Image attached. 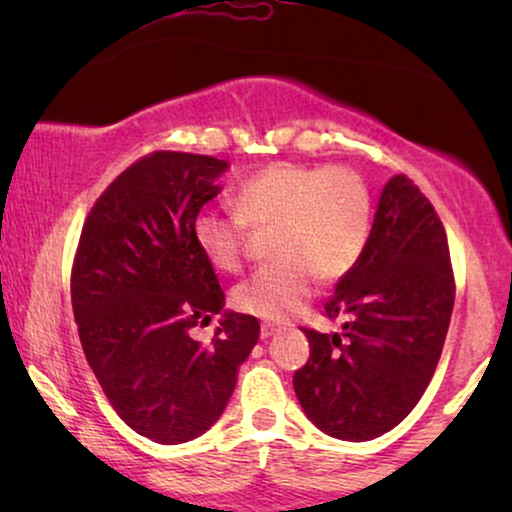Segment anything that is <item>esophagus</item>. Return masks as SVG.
<instances>
[{"instance_id": "1", "label": "esophagus", "mask_w": 512, "mask_h": 512, "mask_svg": "<svg viewBox=\"0 0 512 512\" xmlns=\"http://www.w3.org/2000/svg\"><path fill=\"white\" fill-rule=\"evenodd\" d=\"M277 331H279V326L270 324V321H263V324H261V338H263V340H268L270 335H275Z\"/></svg>"}]
</instances>
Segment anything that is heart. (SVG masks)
<instances>
[{"mask_svg":"<svg viewBox=\"0 0 512 512\" xmlns=\"http://www.w3.org/2000/svg\"><path fill=\"white\" fill-rule=\"evenodd\" d=\"M235 212L202 209L195 242L219 272L242 270L249 228H272L275 263L237 284V310L261 319H286L303 310L319 277L335 282L354 270L370 242L373 198L366 179L349 165H303L279 160L237 186Z\"/></svg>","mask_w":512,"mask_h":512,"instance_id":"b5f03b06","label":"heart"}]
</instances>
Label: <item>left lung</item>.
Wrapping results in <instances>:
<instances>
[{"mask_svg":"<svg viewBox=\"0 0 512 512\" xmlns=\"http://www.w3.org/2000/svg\"><path fill=\"white\" fill-rule=\"evenodd\" d=\"M452 307L443 223L412 179L396 174L380 195L361 261L324 305V317L342 328H303L310 359L293 375V389L305 415L354 443L401 424L436 373Z\"/></svg>","mask_w":512,"mask_h":512,"instance_id":"obj_1","label":"left lung"}]
</instances>
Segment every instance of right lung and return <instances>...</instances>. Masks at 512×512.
<instances>
[{"label": "right lung", "instance_id": "right-lung-1", "mask_svg": "<svg viewBox=\"0 0 512 512\" xmlns=\"http://www.w3.org/2000/svg\"><path fill=\"white\" fill-rule=\"evenodd\" d=\"M226 160L153 151L95 200L72 265L83 354L130 429L177 445L205 433L233 396L258 319L223 312L209 345L191 335L223 310L219 277L195 242Z\"/></svg>", "mask_w": 512, "mask_h": 512}]
</instances>
